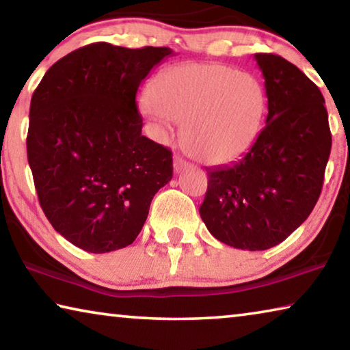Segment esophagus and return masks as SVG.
Returning <instances> with one entry per match:
<instances>
[{
	"instance_id": "1",
	"label": "esophagus",
	"mask_w": 350,
	"mask_h": 350,
	"mask_svg": "<svg viewBox=\"0 0 350 350\" xmlns=\"http://www.w3.org/2000/svg\"><path fill=\"white\" fill-rule=\"evenodd\" d=\"M185 168H188V162L183 161L182 157L177 156L174 159V171H176V173H180V171L185 170Z\"/></svg>"
}]
</instances>
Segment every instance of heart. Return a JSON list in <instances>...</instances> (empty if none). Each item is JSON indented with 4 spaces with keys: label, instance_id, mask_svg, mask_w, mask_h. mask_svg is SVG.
<instances>
[{
    "label": "heart",
    "instance_id": "b5f03b06",
    "mask_svg": "<svg viewBox=\"0 0 350 350\" xmlns=\"http://www.w3.org/2000/svg\"><path fill=\"white\" fill-rule=\"evenodd\" d=\"M142 108L163 134L182 122V146L196 161L227 165L256 142L267 92L258 77L228 64L182 63L152 80Z\"/></svg>",
    "mask_w": 350,
    "mask_h": 350
}]
</instances>
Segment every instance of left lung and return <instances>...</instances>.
Wrapping results in <instances>:
<instances>
[{
	"instance_id": "1",
	"label": "left lung",
	"mask_w": 350,
	"mask_h": 350,
	"mask_svg": "<svg viewBox=\"0 0 350 350\" xmlns=\"http://www.w3.org/2000/svg\"><path fill=\"white\" fill-rule=\"evenodd\" d=\"M265 80L269 114L238 162L206 168L199 213L217 241L267 250L303 224L315 206L332 135L324 97L304 72L273 54H254Z\"/></svg>"
}]
</instances>
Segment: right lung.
Wrapping results in <instances>:
<instances>
[{"label":"right lung","mask_w":350,"mask_h":350,"mask_svg":"<svg viewBox=\"0 0 350 350\" xmlns=\"http://www.w3.org/2000/svg\"><path fill=\"white\" fill-rule=\"evenodd\" d=\"M170 47L92 43L47 69L31 100L27 161L46 217L70 244L108 253L133 244L173 154L142 135L135 96Z\"/></svg>","instance_id":"right-lung-1"}]
</instances>
